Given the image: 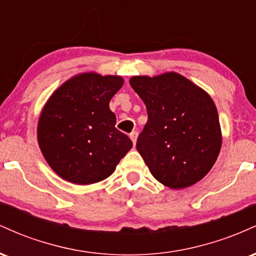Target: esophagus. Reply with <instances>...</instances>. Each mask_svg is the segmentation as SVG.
Returning <instances> with one entry per match:
<instances>
[{"mask_svg":"<svg viewBox=\"0 0 256 256\" xmlns=\"http://www.w3.org/2000/svg\"><path fill=\"white\" fill-rule=\"evenodd\" d=\"M137 136H138V134H137L136 131L131 132V134H130V138H131L132 142H134V143H136V140H137Z\"/></svg>","mask_w":256,"mask_h":256,"instance_id":"1","label":"esophagus"}]
</instances>
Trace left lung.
<instances>
[{"mask_svg": "<svg viewBox=\"0 0 256 256\" xmlns=\"http://www.w3.org/2000/svg\"><path fill=\"white\" fill-rule=\"evenodd\" d=\"M130 85L148 112L136 148L154 178L171 189L201 180L222 148L218 110L210 96L174 72L137 76Z\"/></svg>", "mask_w": 256, "mask_h": 256, "instance_id": "obj_1", "label": "left lung"}]
</instances>
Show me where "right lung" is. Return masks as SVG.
I'll return each instance as SVG.
<instances>
[{
	"label": "right lung",
	"mask_w": 256,
	"mask_h": 256,
	"mask_svg": "<svg viewBox=\"0 0 256 256\" xmlns=\"http://www.w3.org/2000/svg\"><path fill=\"white\" fill-rule=\"evenodd\" d=\"M122 83L118 76L83 73L61 85L44 106L38 143L61 178L80 185L104 180L132 148L110 110Z\"/></svg>",
	"instance_id": "add662e5"
}]
</instances>
